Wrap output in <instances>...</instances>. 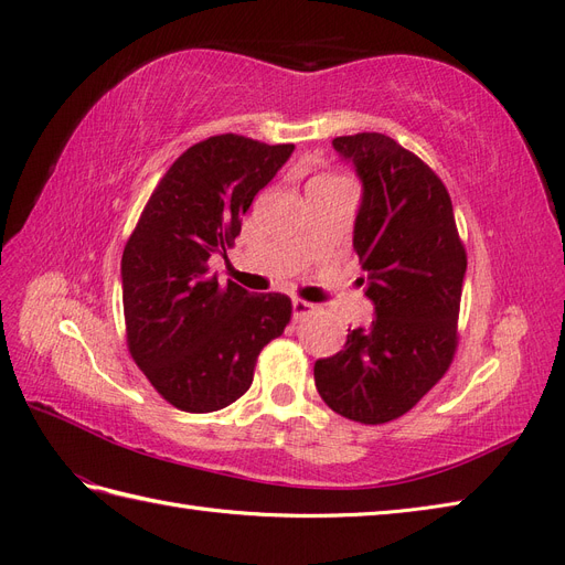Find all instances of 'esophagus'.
<instances>
[{
    "instance_id": "obj_1",
    "label": "esophagus",
    "mask_w": 565,
    "mask_h": 565,
    "mask_svg": "<svg viewBox=\"0 0 565 565\" xmlns=\"http://www.w3.org/2000/svg\"><path fill=\"white\" fill-rule=\"evenodd\" d=\"M312 312H317V305L307 302V300H300V298L294 300V319H296V321H300L302 317L312 315Z\"/></svg>"
}]
</instances>
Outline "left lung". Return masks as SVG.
<instances>
[{
    "label": "left lung",
    "mask_w": 565,
    "mask_h": 565,
    "mask_svg": "<svg viewBox=\"0 0 565 565\" xmlns=\"http://www.w3.org/2000/svg\"><path fill=\"white\" fill-rule=\"evenodd\" d=\"M333 148L363 183L354 250L375 319L315 363V382L342 417L382 425L408 413L450 369L467 250L450 194L420 157L385 134L340 136Z\"/></svg>",
    "instance_id": "left-lung-1"
}]
</instances>
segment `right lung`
Segmentation results:
<instances>
[{
  "mask_svg": "<svg viewBox=\"0 0 565 565\" xmlns=\"http://www.w3.org/2000/svg\"><path fill=\"white\" fill-rule=\"evenodd\" d=\"M290 152V142L236 134L192 145L163 173L124 246L126 344L178 411L234 404L250 387L260 350L294 315L284 294H248L209 275V258L227 256L253 196Z\"/></svg>",
  "mask_w": 565,
  "mask_h": 565,
  "instance_id": "right-lung-1",
  "label": "right lung"
}]
</instances>
